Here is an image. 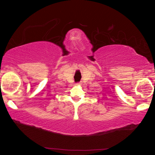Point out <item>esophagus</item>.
<instances>
[{"label": "esophagus", "instance_id": "1", "mask_svg": "<svg viewBox=\"0 0 155 155\" xmlns=\"http://www.w3.org/2000/svg\"><path fill=\"white\" fill-rule=\"evenodd\" d=\"M76 85H80V83H77V84H76Z\"/></svg>", "mask_w": 155, "mask_h": 155}]
</instances>
